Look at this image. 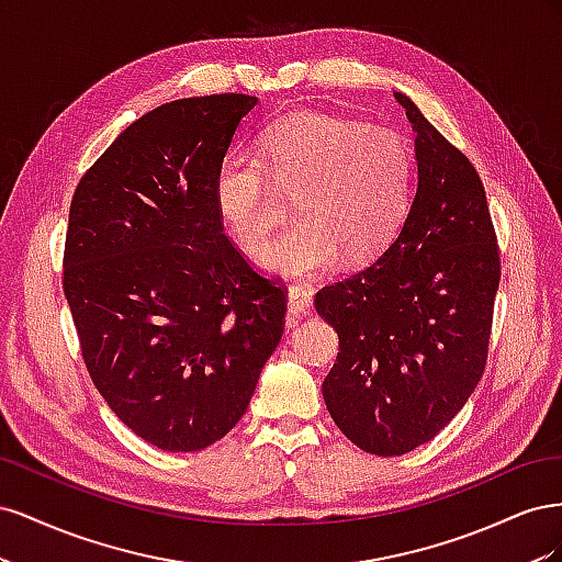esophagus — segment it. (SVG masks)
<instances>
[{"label": "esophagus", "instance_id": "34e87169", "mask_svg": "<svg viewBox=\"0 0 562 562\" xmlns=\"http://www.w3.org/2000/svg\"><path fill=\"white\" fill-rule=\"evenodd\" d=\"M312 297L314 291L307 283H293L288 288V307H291L293 314H307L312 307Z\"/></svg>", "mask_w": 562, "mask_h": 562}]
</instances>
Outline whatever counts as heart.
<instances>
[{"mask_svg": "<svg viewBox=\"0 0 562 562\" xmlns=\"http://www.w3.org/2000/svg\"><path fill=\"white\" fill-rule=\"evenodd\" d=\"M295 194L297 225L260 262L281 277H316L339 255L370 262L396 239L415 199L417 159L405 135L356 119L295 112L265 128L260 157L227 155L213 203L244 252H258L277 225V194Z\"/></svg>", "mask_w": 562, "mask_h": 562, "instance_id": "heart-1", "label": "heart"}]
</instances>
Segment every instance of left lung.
Wrapping results in <instances>:
<instances>
[{"label":"left lung","instance_id":"1","mask_svg":"<svg viewBox=\"0 0 562 562\" xmlns=\"http://www.w3.org/2000/svg\"><path fill=\"white\" fill-rule=\"evenodd\" d=\"M394 95L417 133L411 215L378 260L314 300L339 337L323 401L353 446L380 457L429 443L462 411L483 378L502 277L481 176Z\"/></svg>","mask_w":562,"mask_h":562}]
</instances>
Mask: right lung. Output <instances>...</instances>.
<instances>
[{
  "instance_id": "1",
  "label": "right lung",
  "mask_w": 562,
  "mask_h": 562,
  "mask_svg": "<svg viewBox=\"0 0 562 562\" xmlns=\"http://www.w3.org/2000/svg\"><path fill=\"white\" fill-rule=\"evenodd\" d=\"M258 98H182L143 114L81 176L63 291L112 413L168 452L239 422L285 326L288 291L225 234L213 178Z\"/></svg>"
}]
</instances>
